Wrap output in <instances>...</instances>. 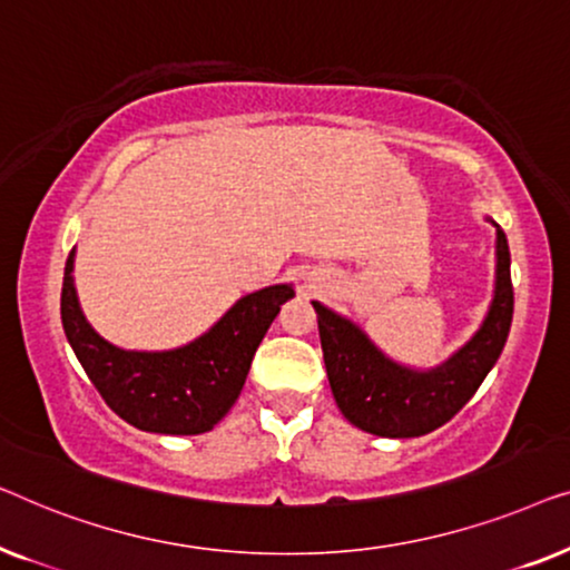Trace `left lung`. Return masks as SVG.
<instances>
[{
	"label": "left lung",
	"mask_w": 570,
	"mask_h": 570,
	"mask_svg": "<svg viewBox=\"0 0 570 570\" xmlns=\"http://www.w3.org/2000/svg\"><path fill=\"white\" fill-rule=\"evenodd\" d=\"M499 232L495 299L475 338L434 372H411L384 358L354 323L315 304L327 380L341 413L376 436H423L456 415L499 362L514 317L511 255Z\"/></svg>",
	"instance_id": "obj_1"
}]
</instances>
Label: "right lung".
Masks as SVG:
<instances>
[{
  "label": "right lung",
  "instance_id": "1",
  "mask_svg": "<svg viewBox=\"0 0 570 570\" xmlns=\"http://www.w3.org/2000/svg\"><path fill=\"white\" fill-rule=\"evenodd\" d=\"M75 250L63 266L61 323L95 390L126 423L151 434H204L219 423L243 392L268 325L292 299L288 284L247 294L202 338L188 346L144 354L110 346L79 309Z\"/></svg>",
  "mask_w": 570,
  "mask_h": 570
}]
</instances>
